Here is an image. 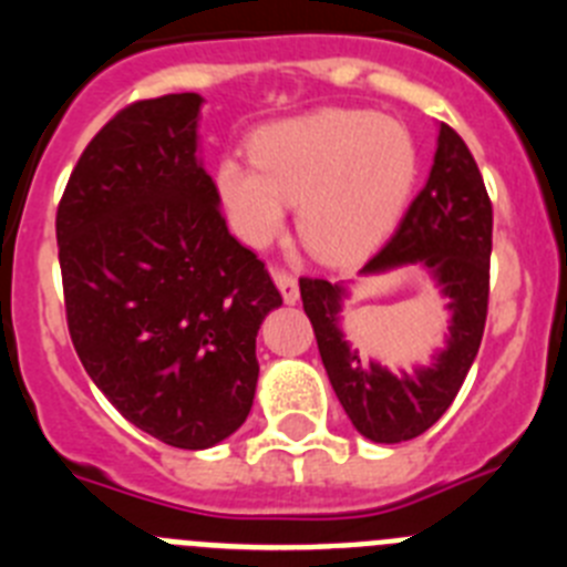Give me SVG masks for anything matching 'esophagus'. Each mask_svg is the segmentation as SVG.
<instances>
[{"instance_id":"34e87169","label":"esophagus","mask_w":567,"mask_h":567,"mask_svg":"<svg viewBox=\"0 0 567 567\" xmlns=\"http://www.w3.org/2000/svg\"><path fill=\"white\" fill-rule=\"evenodd\" d=\"M272 278H275V287H278L280 295H284V303H289V307H292V303H298V298H300L298 280H295L289 272H272Z\"/></svg>"}]
</instances>
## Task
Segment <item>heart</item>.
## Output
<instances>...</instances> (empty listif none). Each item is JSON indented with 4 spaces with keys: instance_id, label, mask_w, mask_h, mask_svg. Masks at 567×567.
Wrapping results in <instances>:
<instances>
[{
    "instance_id": "heart-1",
    "label": "heart",
    "mask_w": 567,
    "mask_h": 567,
    "mask_svg": "<svg viewBox=\"0 0 567 567\" xmlns=\"http://www.w3.org/2000/svg\"><path fill=\"white\" fill-rule=\"evenodd\" d=\"M420 173L405 124L372 110L327 107L284 118L252 135V162L227 155L215 195L249 247H267L298 204V235L320 260L372 252L400 221Z\"/></svg>"
}]
</instances>
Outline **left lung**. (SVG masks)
<instances>
[{"label": "left lung", "mask_w": 567, "mask_h": 567, "mask_svg": "<svg viewBox=\"0 0 567 567\" xmlns=\"http://www.w3.org/2000/svg\"><path fill=\"white\" fill-rule=\"evenodd\" d=\"M491 224V202L474 155L449 124H440L429 182L405 209L392 240L360 269V275H383L420 267L449 300L445 346L432 363L414 365L412 372L394 374L378 360H360L340 329L349 298L346 284L300 278L303 312L312 320L329 383L363 437L374 443L420 437L457 398L488 315Z\"/></svg>", "instance_id": "left-lung-1"}]
</instances>
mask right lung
I'll list each match as a JSON object with an SVG mask.
<instances>
[{
	"mask_svg": "<svg viewBox=\"0 0 567 567\" xmlns=\"http://www.w3.org/2000/svg\"><path fill=\"white\" fill-rule=\"evenodd\" d=\"M198 93L115 113L84 147L56 213L68 329L84 372L150 437L209 449L258 385L255 338L284 303L229 235L198 158Z\"/></svg>",
	"mask_w": 567,
	"mask_h": 567,
	"instance_id": "1",
	"label": "right lung"
}]
</instances>
